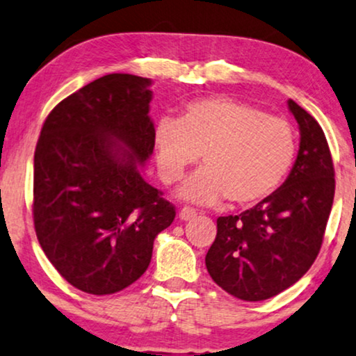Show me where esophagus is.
<instances>
[{"label": "esophagus", "mask_w": 356, "mask_h": 356, "mask_svg": "<svg viewBox=\"0 0 356 356\" xmlns=\"http://www.w3.org/2000/svg\"><path fill=\"white\" fill-rule=\"evenodd\" d=\"M193 217H197V211L191 209V207H184V209H181V211H179V218L184 220V222L192 220Z\"/></svg>", "instance_id": "34e87169"}]
</instances>
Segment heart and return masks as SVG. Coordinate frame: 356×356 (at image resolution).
Here are the masks:
<instances>
[{"instance_id": "obj_1", "label": "heart", "mask_w": 356, "mask_h": 356, "mask_svg": "<svg viewBox=\"0 0 356 356\" xmlns=\"http://www.w3.org/2000/svg\"><path fill=\"white\" fill-rule=\"evenodd\" d=\"M154 149L165 184L181 181L202 154L204 168L181 187L182 199L202 205L227 199L233 207H253L284 182L298 143L286 120L250 103L210 97L188 102L179 120L157 121Z\"/></svg>"}]
</instances>
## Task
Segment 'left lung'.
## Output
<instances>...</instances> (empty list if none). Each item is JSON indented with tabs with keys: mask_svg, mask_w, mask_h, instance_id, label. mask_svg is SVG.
I'll list each match as a JSON object with an SVG mask.
<instances>
[{
	"mask_svg": "<svg viewBox=\"0 0 356 356\" xmlns=\"http://www.w3.org/2000/svg\"><path fill=\"white\" fill-rule=\"evenodd\" d=\"M298 159L286 182L240 215L218 217L205 256L217 284L241 300H264L298 282L321 251L335 193V170L321 124L294 100Z\"/></svg>",
	"mask_w": 356,
	"mask_h": 356,
	"instance_id": "obj_1",
	"label": "left lung"
}]
</instances>
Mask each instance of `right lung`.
I'll use <instances>...</instances> for the list:
<instances>
[{
	"mask_svg": "<svg viewBox=\"0 0 356 356\" xmlns=\"http://www.w3.org/2000/svg\"><path fill=\"white\" fill-rule=\"evenodd\" d=\"M151 80L110 74L62 100L34 152V228L60 276L87 294L123 291L149 266L172 204L145 181L154 149Z\"/></svg>",
	"mask_w": 356,
	"mask_h": 356,
	"instance_id": "1",
	"label": "right lung"
}]
</instances>
